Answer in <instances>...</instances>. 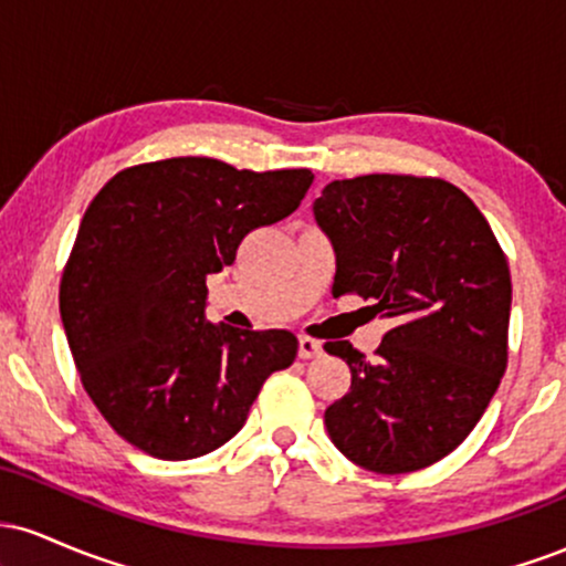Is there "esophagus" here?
Wrapping results in <instances>:
<instances>
[{
  "mask_svg": "<svg viewBox=\"0 0 566 566\" xmlns=\"http://www.w3.org/2000/svg\"><path fill=\"white\" fill-rule=\"evenodd\" d=\"M297 354H301V359H314V356L322 354V343L314 340V337H301L297 340Z\"/></svg>",
  "mask_w": 566,
  "mask_h": 566,
  "instance_id": "34e87169",
  "label": "esophagus"
}]
</instances>
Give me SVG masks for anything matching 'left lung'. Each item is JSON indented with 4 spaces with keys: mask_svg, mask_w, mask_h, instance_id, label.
Segmentation results:
<instances>
[{
    "mask_svg": "<svg viewBox=\"0 0 566 566\" xmlns=\"http://www.w3.org/2000/svg\"><path fill=\"white\" fill-rule=\"evenodd\" d=\"M314 216L335 247L333 295L365 297L391 319L375 359L324 343L350 367L348 394L324 412L329 439L367 471L428 469L473 431L509 365L503 247L441 178L333 180Z\"/></svg>",
    "mask_w": 566,
    "mask_h": 566,
    "instance_id": "1",
    "label": "left lung"
}]
</instances>
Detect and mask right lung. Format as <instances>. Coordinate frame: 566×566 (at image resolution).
<instances>
[{"label":"right lung","mask_w":566,"mask_h":566,"mask_svg":"<svg viewBox=\"0 0 566 566\" xmlns=\"http://www.w3.org/2000/svg\"><path fill=\"white\" fill-rule=\"evenodd\" d=\"M311 170H237L172 157L116 172L84 212L61 279V319L84 391L122 439L159 460L218 450L265 378L287 369V329L205 322L207 276L250 231L297 210Z\"/></svg>","instance_id":"right-lung-1"}]
</instances>
